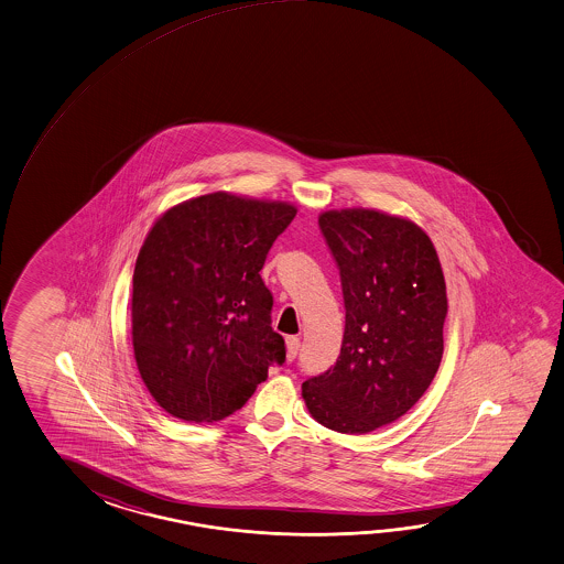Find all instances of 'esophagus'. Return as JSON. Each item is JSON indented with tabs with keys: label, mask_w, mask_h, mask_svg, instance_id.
I'll use <instances>...</instances> for the list:
<instances>
[{
	"label": "esophagus",
	"mask_w": 564,
	"mask_h": 564,
	"mask_svg": "<svg viewBox=\"0 0 564 564\" xmlns=\"http://www.w3.org/2000/svg\"><path fill=\"white\" fill-rule=\"evenodd\" d=\"M286 354L288 358L294 359L297 356V351H300V339L296 336H288L286 338Z\"/></svg>",
	"instance_id": "34e87169"
}]
</instances>
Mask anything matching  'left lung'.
Wrapping results in <instances>:
<instances>
[{
    "instance_id": "obj_1",
    "label": "left lung",
    "mask_w": 564,
    "mask_h": 564,
    "mask_svg": "<svg viewBox=\"0 0 564 564\" xmlns=\"http://www.w3.org/2000/svg\"><path fill=\"white\" fill-rule=\"evenodd\" d=\"M346 329L334 368L302 383L307 411L338 433H369L421 400L440 369L447 290L430 236L373 208L326 210Z\"/></svg>"
}]
</instances>
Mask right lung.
<instances>
[{"instance_id":"add662e5","label":"right lung","mask_w":564,"mask_h":564,"mask_svg":"<svg viewBox=\"0 0 564 564\" xmlns=\"http://www.w3.org/2000/svg\"><path fill=\"white\" fill-rule=\"evenodd\" d=\"M296 213L282 200L218 191L169 208L149 230L134 264V359L173 417L225 420L272 364H284L260 270Z\"/></svg>"}]
</instances>
